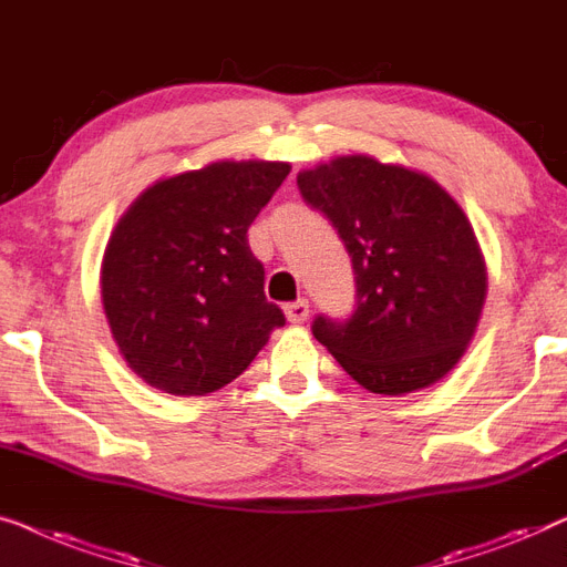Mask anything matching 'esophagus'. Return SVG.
<instances>
[{"label":"esophagus","instance_id":"esophagus-1","mask_svg":"<svg viewBox=\"0 0 567 567\" xmlns=\"http://www.w3.org/2000/svg\"><path fill=\"white\" fill-rule=\"evenodd\" d=\"M308 313H310L308 300H295V302H287V306H285V316H287V321H290V323L308 321Z\"/></svg>","mask_w":567,"mask_h":567}]
</instances>
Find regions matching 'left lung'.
I'll list each match as a JSON object with an SVG mask.
<instances>
[{
	"label": "left lung",
	"mask_w": 567,
	"mask_h": 567,
	"mask_svg": "<svg viewBox=\"0 0 567 567\" xmlns=\"http://www.w3.org/2000/svg\"><path fill=\"white\" fill-rule=\"evenodd\" d=\"M354 269V313L318 316L313 337L370 393L405 395L442 380L473 339L488 275L467 215L426 174L339 156L298 174Z\"/></svg>",
	"instance_id": "8db88e82"
}]
</instances>
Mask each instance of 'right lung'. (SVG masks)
<instances>
[{"label": "right lung", "instance_id": "right-lung-1", "mask_svg": "<svg viewBox=\"0 0 567 567\" xmlns=\"http://www.w3.org/2000/svg\"><path fill=\"white\" fill-rule=\"evenodd\" d=\"M287 174L285 162H215L151 185L117 220L102 306L127 367L151 388L220 390L285 326L246 230Z\"/></svg>", "mask_w": 567, "mask_h": 567}]
</instances>
